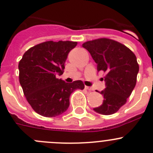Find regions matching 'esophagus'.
Returning <instances> with one entry per match:
<instances>
[{
  "label": "esophagus",
  "instance_id": "esophagus-1",
  "mask_svg": "<svg viewBox=\"0 0 153 153\" xmlns=\"http://www.w3.org/2000/svg\"><path fill=\"white\" fill-rule=\"evenodd\" d=\"M85 89L88 90V91H94V90H93V88H91V87H88V86H85Z\"/></svg>",
  "mask_w": 153,
  "mask_h": 153
}]
</instances>
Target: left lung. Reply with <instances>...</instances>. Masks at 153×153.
<instances>
[{"label": "left lung", "instance_id": "8db88e82", "mask_svg": "<svg viewBox=\"0 0 153 153\" xmlns=\"http://www.w3.org/2000/svg\"><path fill=\"white\" fill-rule=\"evenodd\" d=\"M82 47L97 64L98 72H105V88L100 92L103 101L94 110L105 115L115 113L126 103L136 85L139 72L136 56L125 45L109 38L87 41Z\"/></svg>", "mask_w": 153, "mask_h": 153}]
</instances>
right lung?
<instances>
[{"mask_svg":"<svg viewBox=\"0 0 153 153\" xmlns=\"http://www.w3.org/2000/svg\"><path fill=\"white\" fill-rule=\"evenodd\" d=\"M75 41H45L29 48L19 62V83L31 108L44 117L58 116L68 109L70 95L83 90L80 80L66 83L56 75L63 74L68 53Z\"/></svg>","mask_w":153,"mask_h":153,"instance_id":"1","label":"right lung"}]
</instances>
